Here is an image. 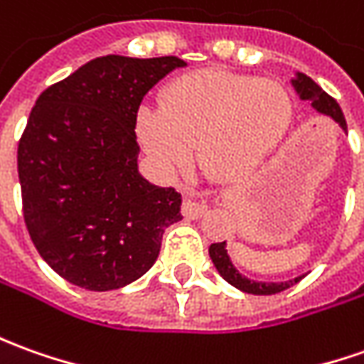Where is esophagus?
I'll use <instances>...</instances> for the list:
<instances>
[{"label":"esophagus","instance_id":"obj_1","mask_svg":"<svg viewBox=\"0 0 364 364\" xmlns=\"http://www.w3.org/2000/svg\"><path fill=\"white\" fill-rule=\"evenodd\" d=\"M181 211L185 217H189V219H199L205 211H207V205L203 201H193V199H185L183 201Z\"/></svg>","mask_w":364,"mask_h":364}]
</instances>
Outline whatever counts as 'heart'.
<instances>
[{
  "label": "heart",
  "mask_w": 364,
  "mask_h": 364,
  "mask_svg": "<svg viewBox=\"0 0 364 364\" xmlns=\"http://www.w3.org/2000/svg\"><path fill=\"white\" fill-rule=\"evenodd\" d=\"M161 109L137 111V137L165 171L197 159L217 179H237L275 151L293 119V99L275 79L203 69L173 79L161 91Z\"/></svg>",
  "instance_id": "heart-1"
}]
</instances>
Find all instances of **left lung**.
I'll return each instance as SVG.
<instances>
[{"label": "left lung", "instance_id": "1", "mask_svg": "<svg viewBox=\"0 0 364 364\" xmlns=\"http://www.w3.org/2000/svg\"><path fill=\"white\" fill-rule=\"evenodd\" d=\"M293 85H295L299 97L305 99V101H311V105L318 113H325L328 117H333L343 129L347 131V121H345V115H343V111L338 107V103L328 93H325L323 89L318 87L313 79L306 77L305 73H296V79H293ZM209 255H211L213 265L217 267V271L221 273V277L227 283H231L233 287L241 289L245 293H251V295H275V293L285 291V289L293 287L303 279V277H296V279L287 281V283H257V281H251V279L241 275L233 267L229 255H227V249H225V241L223 243L211 245L209 247Z\"/></svg>", "mask_w": 364, "mask_h": 364}]
</instances>
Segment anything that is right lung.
<instances>
[{
	"instance_id": "1",
	"label": "right lung",
	"mask_w": 364,
	"mask_h": 364,
	"mask_svg": "<svg viewBox=\"0 0 364 364\" xmlns=\"http://www.w3.org/2000/svg\"><path fill=\"white\" fill-rule=\"evenodd\" d=\"M179 58L91 59L37 97L17 145L23 219L59 277L113 291L145 275L181 195L137 171V111Z\"/></svg>"
}]
</instances>
